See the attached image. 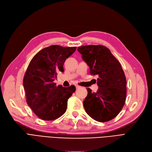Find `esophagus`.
<instances>
[{"label": "esophagus", "instance_id": "obj_1", "mask_svg": "<svg viewBox=\"0 0 152 152\" xmlns=\"http://www.w3.org/2000/svg\"><path fill=\"white\" fill-rule=\"evenodd\" d=\"M75 86H76V89H78V88H81V86H79V85H76Z\"/></svg>", "mask_w": 152, "mask_h": 152}]
</instances>
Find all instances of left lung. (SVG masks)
Instances as JSON below:
<instances>
[{
  "mask_svg": "<svg viewBox=\"0 0 152 152\" xmlns=\"http://www.w3.org/2000/svg\"><path fill=\"white\" fill-rule=\"evenodd\" d=\"M90 67V74L98 75L96 92L88 88L83 101L86 113L99 122H107L119 114L126 98V78L118 60L108 48L101 45L77 48Z\"/></svg>",
  "mask_w": 152,
  "mask_h": 152,
  "instance_id": "obj_1",
  "label": "left lung"
}]
</instances>
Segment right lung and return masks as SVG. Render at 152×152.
Wrapping results in <instances>:
<instances>
[{"label":"right lung","mask_w":152,"mask_h":152,"mask_svg":"<svg viewBox=\"0 0 152 152\" xmlns=\"http://www.w3.org/2000/svg\"><path fill=\"white\" fill-rule=\"evenodd\" d=\"M76 47L51 45L43 48L33 57L23 78L26 102L39 118L52 121L65 113L67 100L76 87L57 86L53 82L63 65L75 52Z\"/></svg>","instance_id":"1"}]
</instances>
